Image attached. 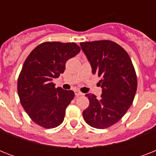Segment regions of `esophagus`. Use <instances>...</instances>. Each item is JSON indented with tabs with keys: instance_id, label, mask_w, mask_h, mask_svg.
<instances>
[{
	"instance_id": "1",
	"label": "esophagus",
	"mask_w": 156,
	"mask_h": 156,
	"mask_svg": "<svg viewBox=\"0 0 156 156\" xmlns=\"http://www.w3.org/2000/svg\"><path fill=\"white\" fill-rule=\"evenodd\" d=\"M75 95L76 96H81V95H83V94L82 92H81L80 90H76L75 91Z\"/></svg>"
}]
</instances>
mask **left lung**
Instances as JSON below:
<instances>
[{
    "instance_id": "obj_1",
    "label": "left lung",
    "mask_w": 156,
    "mask_h": 156,
    "mask_svg": "<svg viewBox=\"0 0 156 156\" xmlns=\"http://www.w3.org/2000/svg\"><path fill=\"white\" fill-rule=\"evenodd\" d=\"M92 68L101 78L100 100L87 94L89 106L83 118L91 127L106 129L121 120L128 111L137 90V75L130 57L123 48L111 40L80 43Z\"/></svg>"
}]
</instances>
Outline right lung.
Instances as JSON below:
<instances>
[{
    "label": "right lung",
    "mask_w": 156,
    "mask_h": 156,
    "mask_svg": "<svg viewBox=\"0 0 156 156\" xmlns=\"http://www.w3.org/2000/svg\"><path fill=\"white\" fill-rule=\"evenodd\" d=\"M80 50L75 43L44 42L23 64L18 78L20 103L30 118L43 128H55L63 122L74 92L56 88L52 79L64 73L66 61Z\"/></svg>",
    "instance_id": "right-lung-1"
}]
</instances>
